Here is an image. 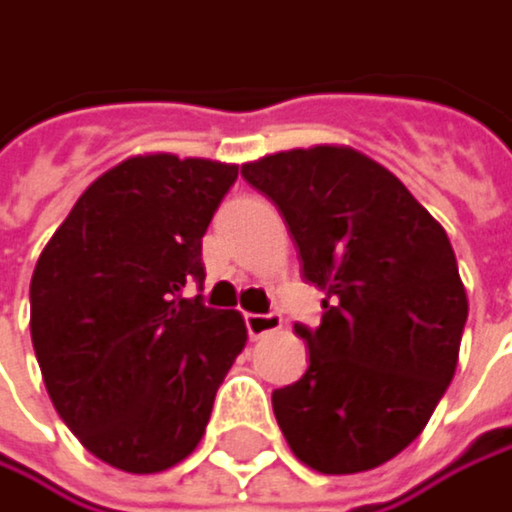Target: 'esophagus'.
Returning a JSON list of instances; mask_svg holds the SVG:
<instances>
[{
  "label": "esophagus",
  "instance_id": "34e87169",
  "mask_svg": "<svg viewBox=\"0 0 512 512\" xmlns=\"http://www.w3.org/2000/svg\"><path fill=\"white\" fill-rule=\"evenodd\" d=\"M282 327L279 315H245V330L251 339H264L270 333H276Z\"/></svg>",
  "mask_w": 512,
  "mask_h": 512
}]
</instances>
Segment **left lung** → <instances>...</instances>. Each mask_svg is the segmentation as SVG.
<instances>
[{
	"label": "left lung",
	"instance_id": "8db88e82",
	"mask_svg": "<svg viewBox=\"0 0 512 512\" xmlns=\"http://www.w3.org/2000/svg\"><path fill=\"white\" fill-rule=\"evenodd\" d=\"M285 215L324 318L297 324L306 375L273 393L294 456L321 474L390 462L429 423L459 363L468 294L447 230L384 164L309 146L242 164Z\"/></svg>",
	"mask_w": 512,
	"mask_h": 512
}]
</instances>
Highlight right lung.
<instances>
[{
	"label": "right lung",
	"mask_w": 512,
	"mask_h": 512,
	"mask_svg": "<svg viewBox=\"0 0 512 512\" xmlns=\"http://www.w3.org/2000/svg\"><path fill=\"white\" fill-rule=\"evenodd\" d=\"M236 164L131 155L56 227L29 285V330L56 414L101 462L158 474L203 438L245 321L182 297Z\"/></svg>",
	"instance_id": "1"
}]
</instances>
